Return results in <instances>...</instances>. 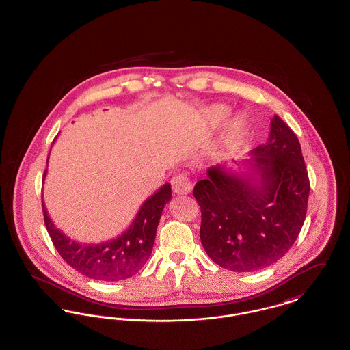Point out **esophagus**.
<instances>
[{"instance_id":"34e87169","label":"esophagus","mask_w":350,"mask_h":350,"mask_svg":"<svg viewBox=\"0 0 350 350\" xmlns=\"http://www.w3.org/2000/svg\"><path fill=\"white\" fill-rule=\"evenodd\" d=\"M171 186H172V191L178 195L190 193L192 187H193L190 178L186 174H179L176 176H174L172 180H171Z\"/></svg>"}]
</instances>
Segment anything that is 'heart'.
<instances>
[{
  "label": "heart",
  "instance_id": "b5f03b06",
  "mask_svg": "<svg viewBox=\"0 0 350 350\" xmlns=\"http://www.w3.org/2000/svg\"><path fill=\"white\" fill-rule=\"evenodd\" d=\"M228 111H230L228 107H226V105H223V104H217V105H213V107L207 108L206 112H204V115H206V119H207V122H208L210 124L217 126V124H219L221 122L224 120V118L227 116ZM246 124H247V120H246V118H245L243 115H235V116H232V118L227 122V124H226V136H227L228 139L237 137L238 135H241V133L243 132Z\"/></svg>",
  "mask_w": 350,
  "mask_h": 350
}]
</instances>
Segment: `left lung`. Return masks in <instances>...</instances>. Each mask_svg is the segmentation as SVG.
<instances>
[{
  "instance_id": "8db88e82",
  "label": "left lung",
  "mask_w": 350,
  "mask_h": 350,
  "mask_svg": "<svg viewBox=\"0 0 350 350\" xmlns=\"http://www.w3.org/2000/svg\"><path fill=\"white\" fill-rule=\"evenodd\" d=\"M252 154L250 174L215 165L193 187L203 249L238 273L267 267L286 254L305 222L310 191L298 137L280 116Z\"/></svg>"
}]
</instances>
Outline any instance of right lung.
Segmentation results:
<instances>
[{
	"instance_id": "right-lung-1",
	"label": "right lung",
	"mask_w": 350,
	"mask_h": 350,
	"mask_svg": "<svg viewBox=\"0 0 350 350\" xmlns=\"http://www.w3.org/2000/svg\"><path fill=\"white\" fill-rule=\"evenodd\" d=\"M45 175L46 170L44 179ZM170 199L171 186L165 183L143 203L127 231L97 245H83L66 237L51 221L42 202L44 222L56 250L76 271L97 281H123L136 274L148 260L161 211Z\"/></svg>"
}]
</instances>
